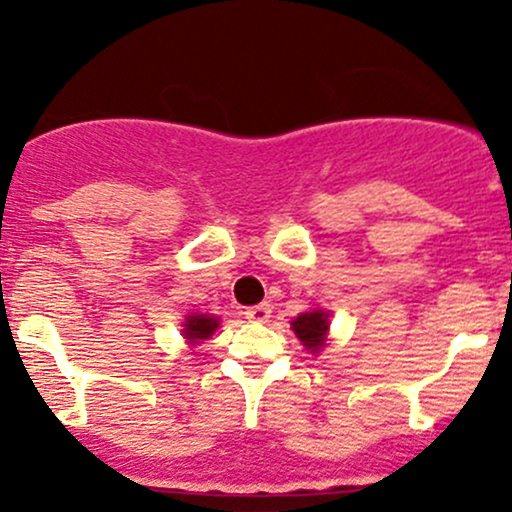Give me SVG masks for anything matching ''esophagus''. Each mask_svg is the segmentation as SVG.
<instances>
[{
  "instance_id": "1",
  "label": "esophagus",
  "mask_w": 512,
  "mask_h": 512,
  "mask_svg": "<svg viewBox=\"0 0 512 512\" xmlns=\"http://www.w3.org/2000/svg\"><path fill=\"white\" fill-rule=\"evenodd\" d=\"M245 317H248L250 322H269V317H272V305L269 303L252 305V308L245 310Z\"/></svg>"
}]
</instances>
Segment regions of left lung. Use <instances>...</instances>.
Returning <instances> with one entry per match:
<instances>
[{"mask_svg":"<svg viewBox=\"0 0 512 512\" xmlns=\"http://www.w3.org/2000/svg\"><path fill=\"white\" fill-rule=\"evenodd\" d=\"M291 330L301 339L310 354H317L327 342V330H330V313L327 310H308L291 322Z\"/></svg>","mask_w":512,"mask_h":512,"instance_id":"left-lung-1","label":"left lung"}]
</instances>
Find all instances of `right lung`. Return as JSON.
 I'll use <instances>...</instances> for the list:
<instances>
[{"mask_svg":"<svg viewBox=\"0 0 512 512\" xmlns=\"http://www.w3.org/2000/svg\"><path fill=\"white\" fill-rule=\"evenodd\" d=\"M216 327H219V317L192 313V315L185 317V325H182V334H185L187 342L197 344V342H202V339H209L211 334L216 332Z\"/></svg>","mask_w":512,"mask_h":512,"instance_id":"right-lung-1","label":"right lung"}]
</instances>
